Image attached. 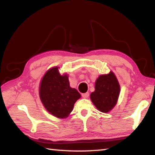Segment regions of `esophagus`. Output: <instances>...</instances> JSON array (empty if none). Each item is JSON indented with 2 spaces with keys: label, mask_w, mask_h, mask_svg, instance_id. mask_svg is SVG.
I'll use <instances>...</instances> for the list:
<instances>
[{
  "label": "esophagus",
  "mask_w": 155,
  "mask_h": 155,
  "mask_svg": "<svg viewBox=\"0 0 155 155\" xmlns=\"http://www.w3.org/2000/svg\"><path fill=\"white\" fill-rule=\"evenodd\" d=\"M82 97L83 98H87L89 97V93L87 92V93H85V94H82Z\"/></svg>",
  "instance_id": "1"
}]
</instances>
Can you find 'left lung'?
I'll use <instances>...</instances> for the list:
<instances>
[{
    "label": "left lung",
    "instance_id": "1",
    "mask_svg": "<svg viewBox=\"0 0 155 155\" xmlns=\"http://www.w3.org/2000/svg\"><path fill=\"white\" fill-rule=\"evenodd\" d=\"M119 94V83L114 72L110 71L98 77L95 83V91L90 94V99L97 110L107 113L116 106Z\"/></svg>",
    "mask_w": 155,
    "mask_h": 155
}]
</instances>
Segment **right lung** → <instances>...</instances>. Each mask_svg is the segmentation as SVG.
Here are the masks:
<instances>
[{"mask_svg":"<svg viewBox=\"0 0 155 155\" xmlns=\"http://www.w3.org/2000/svg\"><path fill=\"white\" fill-rule=\"evenodd\" d=\"M59 68L53 67L44 74L39 86V96L51 114L58 119H65L81 95L77 89L70 87L68 74H61Z\"/></svg>","mask_w":155,"mask_h":155,"instance_id":"1","label":"right lung"}]
</instances>
